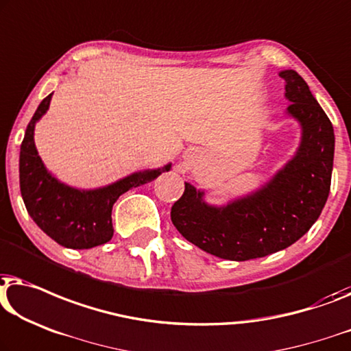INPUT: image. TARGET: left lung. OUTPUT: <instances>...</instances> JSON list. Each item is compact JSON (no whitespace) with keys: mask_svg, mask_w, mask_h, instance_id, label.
I'll return each mask as SVG.
<instances>
[{"mask_svg":"<svg viewBox=\"0 0 351 351\" xmlns=\"http://www.w3.org/2000/svg\"><path fill=\"white\" fill-rule=\"evenodd\" d=\"M288 114L302 126L301 145L260 190L228 206L206 204L204 191L185 184L171 220L188 242L223 260L247 261L283 250L301 239L326 204L334 161L331 120L296 71H282Z\"/></svg>","mask_w":351,"mask_h":351,"instance_id":"obj_1","label":"left lung"}]
</instances>
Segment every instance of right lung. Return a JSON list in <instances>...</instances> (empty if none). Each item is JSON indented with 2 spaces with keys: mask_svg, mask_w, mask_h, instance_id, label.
I'll use <instances>...</instances> for the list:
<instances>
[{
  "mask_svg": "<svg viewBox=\"0 0 351 351\" xmlns=\"http://www.w3.org/2000/svg\"><path fill=\"white\" fill-rule=\"evenodd\" d=\"M52 95L43 99L25 131L19 163L20 191L29 217L45 234L66 248L85 250L112 239L115 201L131 188L155 180L171 165L134 172L98 190H77L62 184L49 174L34 145V125L47 112Z\"/></svg>",
  "mask_w": 351,
  "mask_h": 351,
  "instance_id": "1",
  "label": "right lung"
}]
</instances>
